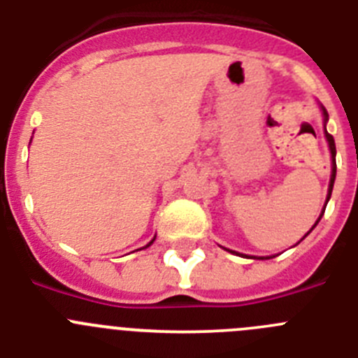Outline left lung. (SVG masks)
Masks as SVG:
<instances>
[{"mask_svg":"<svg viewBox=\"0 0 358 358\" xmlns=\"http://www.w3.org/2000/svg\"><path fill=\"white\" fill-rule=\"evenodd\" d=\"M321 112H323L324 124H327V121H328V112H327V108L323 107V105H321ZM324 137H327V141H328V148H330V153H331V176H330V185H328V196H327V203H328V199H330V196H331V189H334V182H336L337 164H336V141H334V137H331V135L328 134V131H327V127H324ZM324 208H327V205H324V207H323V212H321V215H320V217H317V221H315V224L320 223V219L323 217ZM315 224H314V227L310 228V231L314 230ZM310 231H308V234H310ZM305 237H307V235H305ZM231 253H235V251H231ZM260 259L264 260V257H260Z\"/></svg>","mask_w":358,"mask_h":358,"instance_id":"1","label":"left lung"}]
</instances>
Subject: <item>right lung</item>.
Returning a JSON list of instances; mask_svg holds the SVG:
<instances>
[{"mask_svg": "<svg viewBox=\"0 0 358 358\" xmlns=\"http://www.w3.org/2000/svg\"><path fill=\"white\" fill-rule=\"evenodd\" d=\"M153 241H155V239H153ZM153 241H151V243H153ZM151 243H150V244H148V246H151ZM148 246H146V248H148Z\"/></svg>", "mask_w": 358, "mask_h": 358, "instance_id": "1", "label": "right lung"}]
</instances>
